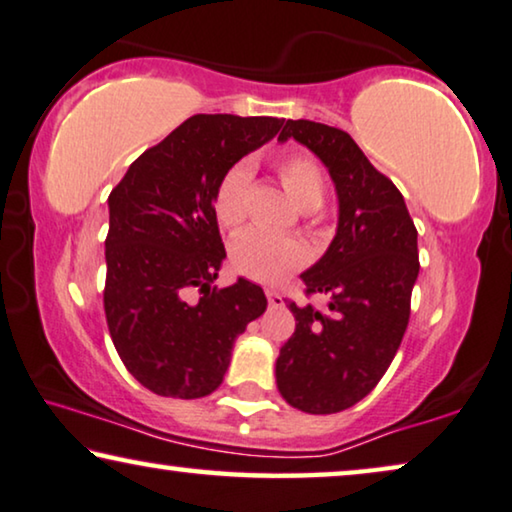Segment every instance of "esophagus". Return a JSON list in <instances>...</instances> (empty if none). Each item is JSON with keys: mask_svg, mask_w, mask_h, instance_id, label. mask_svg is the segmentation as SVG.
<instances>
[{"mask_svg": "<svg viewBox=\"0 0 512 512\" xmlns=\"http://www.w3.org/2000/svg\"><path fill=\"white\" fill-rule=\"evenodd\" d=\"M266 299H269V306L271 308L283 306V294L276 292V290H266Z\"/></svg>", "mask_w": 512, "mask_h": 512, "instance_id": "esophagus-1", "label": "esophagus"}]
</instances>
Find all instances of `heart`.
I'll list each match as a JSON object with an SVG mask.
<instances>
[{"label":"heart","mask_w":512,"mask_h":512,"mask_svg":"<svg viewBox=\"0 0 512 512\" xmlns=\"http://www.w3.org/2000/svg\"><path fill=\"white\" fill-rule=\"evenodd\" d=\"M278 178L287 194L304 208L315 211L327 192L320 164L306 153H290L278 162ZM250 169L248 164H234L225 171L215 187V218L225 229H239L248 213ZM308 262V248L292 236H273L259 229H248L232 243V266L241 276L257 283H278L287 273Z\"/></svg>","instance_id":"heart-1"}]
</instances>
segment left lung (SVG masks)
Segmentation results:
<instances>
[{"label":"left lung","mask_w":512,"mask_h":512,"mask_svg":"<svg viewBox=\"0 0 512 512\" xmlns=\"http://www.w3.org/2000/svg\"><path fill=\"white\" fill-rule=\"evenodd\" d=\"M287 139L325 162L338 194V227L320 262L301 273L306 297L327 294L329 313L287 301L297 327L280 348L276 383L304 413H341L378 385L406 334L420 273L417 229L397 185L348 132L287 120L278 141Z\"/></svg>","instance_id":"obj_1"}]
</instances>
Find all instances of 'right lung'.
<instances>
[{
  "mask_svg": "<svg viewBox=\"0 0 512 512\" xmlns=\"http://www.w3.org/2000/svg\"><path fill=\"white\" fill-rule=\"evenodd\" d=\"M283 120L192 115L129 164L109 194L104 311L127 371L160 397L199 399L225 378L236 336L266 311L246 278L211 287L222 246L215 187ZM197 289L202 297L191 301Z\"/></svg>",
  "mask_w": 512,
  "mask_h": 512,
  "instance_id": "1",
  "label": "right lung"
}]
</instances>
